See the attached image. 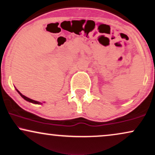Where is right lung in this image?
Returning <instances> with one entry per match:
<instances>
[{
  "label": "right lung",
  "instance_id": "obj_1",
  "mask_svg": "<svg viewBox=\"0 0 155 155\" xmlns=\"http://www.w3.org/2000/svg\"><path fill=\"white\" fill-rule=\"evenodd\" d=\"M17 90V89H16ZM17 91L18 92L19 94H20V95L21 96V97H22L23 99H25V100H26V101H29V102H31V103H34V104H41V102H39V101H35V100H33V99H29V98H28L27 97H25V96H24V95H23L21 93L20 91H18V90H17Z\"/></svg>",
  "mask_w": 155,
  "mask_h": 155
}]
</instances>
